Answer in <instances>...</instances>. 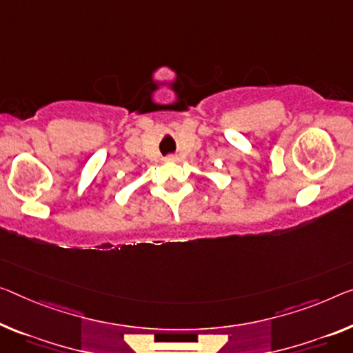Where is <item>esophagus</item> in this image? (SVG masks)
<instances>
[{"instance_id": "34e87169", "label": "esophagus", "mask_w": 353, "mask_h": 353, "mask_svg": "<svg viewBox=\"0 0 353 353\" xmlns=\"http://www.w3.org/2000/svg\"><path fill=\"white\" fill-rule=\"evenodd\" d=\"M178 158H176V156H173V154H169V156H167V158H165V161H169V162H172V161H176Z\"/></svg>"}]
</instances>
